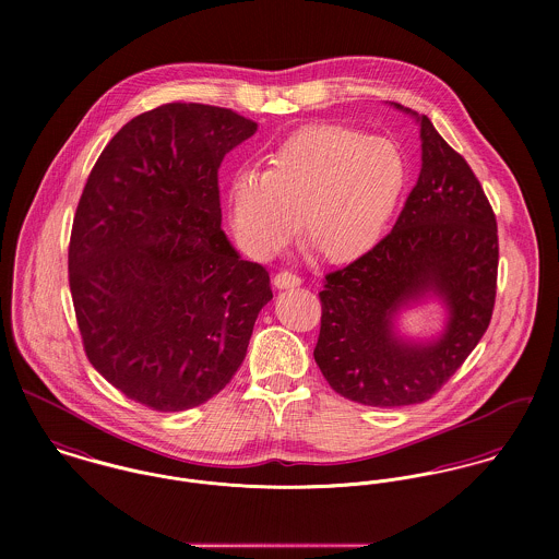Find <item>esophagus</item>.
<instances>
[{
  "label": "esophagus",
  "instance_id": "esophagus-1",
  "mask_svg": "<svg viewBox=\"0 0 559 559\" xmlns=\"http://www.w3.org/2000/svg\"><path fill=\"white\" fill-rule=\"evenodd\" d=\"M273 286L280 288V290H286V288H297L301 286V277H297L295 273H288V271H282L273 277Z\"/></svg>",
  "mask_w": 559,
  "mask_h": 559
}]
</instances>
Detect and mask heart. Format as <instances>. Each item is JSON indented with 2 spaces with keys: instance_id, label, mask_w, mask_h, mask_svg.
I'll list each match as a JSON object with an SVG mask.
<instances>
[{
  "instance_id": "heart-1",
  "label": "heart",
  "mask_w": 559,
  "mask_h": 559,
  "mask_svg": "<svg viewBox=\"0 0 559 559\" xmlns=\"http://www.w3.org/2000/svg\"><path fill=\"white\" fill-rule=\"evenodd\" d=\"M408 157L390 138L342 124L295 131L266 155L264 174L237 169L226 206L240 249L277 255L299 230L329 262H353L385 239L408 187Z\"/></svg>"
}]
</instances>
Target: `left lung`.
I'll return each instance as SVG.
<instances>
[{"mask_svg": "<svg viewBox=\"0 0 559 559\" xmlns=\"http://www.w3.org/2000/svg\"><path fill=\"white\" fill-rule=\"evenodd\" d=\"M421 171L394 230L329 273L314 359L344 399L394 408L430 399L484 335L497 288V224L476 174L417 111ZM437 302L442 326L403 331L399 317Z\"/></svg>", "mask_w": 559, "mask_h": 559, "instance_id": "8db88e82", "label": "left lung"}]
</instances>
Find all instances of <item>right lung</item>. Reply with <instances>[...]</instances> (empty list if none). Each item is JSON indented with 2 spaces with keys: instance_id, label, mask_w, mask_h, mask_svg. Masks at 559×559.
<instances>
[{
  "instance_id": "add662e5",
  "label": "right lung",
  "mask_w": 559,
  "mask_h": 559,
  "mask_svg": "<svg viewBox=\"0 0 559 559\" xmlns=\"http://www.w3.org/2000/svg\"><path fill=\"white\" fill-rule=\"evenodd\" d=\"M255 131L233 109L160 105L111 138L81 193L69 273L85 355L155 411L219 394L273 299L222 230L219 165Z\"/></svg>"
}]
</instances>
